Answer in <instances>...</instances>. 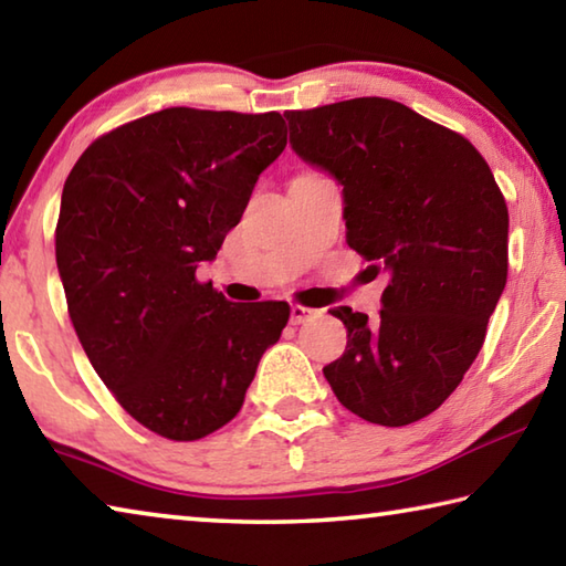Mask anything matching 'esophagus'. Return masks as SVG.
<instances>
[{"label": "esophagus", "instance_id": "34e87169", "mask_svg": "<svg viewBox=\"0 0 566 566\" xmlns=\"http://www.w3.org/2000/svg\"><path fill=\"white\" fill-rule=\"evenodd\" d=\"M317 310H312V306H304V304H292V324H304L317 317Z\"/></svg>", "mask_w": 566, "mask_h": 566}]
</instances>
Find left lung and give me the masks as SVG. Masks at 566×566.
<instances>
[{
  "instance_id": "left-lung-1",
  "label": "left lung",
  "mask_w": 566,
  "mask_h": 566,
  "mask_svg": "<svg viewBox=\"0 0 566 566\" xmlns=\"http://www.w3.org/2000/svg\"><path fill=\"white\" fill-rule=\"evenodd\" d=\"M292 149L339 181L347 244L389 272L375 319L334 306L347 349L324 367L354 415L424 419L464 379L506 284L510 212L462 134L395 99L284 112Z\"/></svg>"
}]
</instances>
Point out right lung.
<instances>
[{
	"label": "right lung",
	"instance_id": "1",
	"mask_svg": "<svg viewBox=\"0 0 566 566\" xmlns=\"http://www.w3.org/2000/svg\"><path fill=\"white\" fill-rule=\"evenodd\" d=\"M286 147L280 112L169 107L102 134L64 181L54 249L94 371L129 417L195 442L237 417L286 302L197 282Z\"/></svg>",
	"mask_w": 566,
	"mask_h": 566
}]
</instances>
